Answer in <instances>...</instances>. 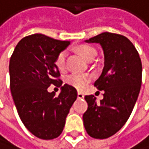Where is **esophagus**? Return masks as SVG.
Returning <instances> with one entry per match:
<instances>
[{
    "label": "esophagus",
    "instance_id": "34e87169",
    "mask_svg": "<svg viewBox=\"0 0 149 149\" xmlns=\"http://www.w3.org/2000/svg\"><path fill=\"white\" fill-rule=\"evenodd\" d=\"M83 97H84V94L80 91H79L78 92V99H83Z\"/></svg>",
    "mask_w": 149,
    "mask_h": 149
}]
</instances>
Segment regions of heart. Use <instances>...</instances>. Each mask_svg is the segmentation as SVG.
<instances>
[{"instance_id":"heart-1","label":"heart","mask_w":149,"mask_h":149,"mask_svg":"<svg viewBox=\"0 0 149 149\" xmlns=\"http://www.w3.org/2000/svg\"><path fill=\"white\" fill-rule=\"evenodd\" d=\"M79 52L87 61H93L97 55L96 49L88 45H81L79 48ZM66 57H67L66 52H61L56 58L55 65L60 70H63L65 69ZM66 81L69 85L79 89H82L86 87L88 82L89 81V76L85 75V74H71L67 78Z\"/></svg>"}]
</instances>
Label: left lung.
Listing matches in <instances>:
<instances>
[{
  "label": "left lung",
  "instance_id": "8db88e82",
  "mask_svg": "<svg viewBox=\"0 0 149 149\" xmlns=\"http://www.w3.org/2000/svg\"><path fill=\"white\" fill-rule=\"evenodd\" d=\"M100 44L104 68L94 85L104 91L97 102L93 95L85 96L88 109L83 114L87 133L104 139L116 134L130 118L140 91L142 64L138 50L125 36L103 32L85 40Z\"/></svg>",
  "mask_w": 149,
  "mask_h": 149
}]
</instances>
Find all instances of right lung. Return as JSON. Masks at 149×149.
<instances>
[{
  "label": "right lung",
  "mask_w": 149,
  "mask_h": 149,
  "mask_svg": "<svg viewBox=\"0 0 149 149\" xmlns=\"http://www.w3.org/2000/svg\"><path fill=\"white\" fill-rule=\"evenodd\" d=\"M70 43L32 34L19 41L10 60V92L18 114L27 130L41 139H53L61 134L77 99L75 88L61 86L55 65L57 56ZM52 84L61 87L58 96L47 91Z\"/></svg>",
  "instance_id": "1"
}]
</instances>
